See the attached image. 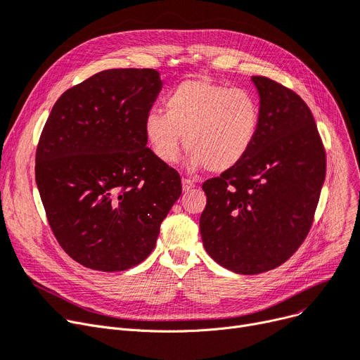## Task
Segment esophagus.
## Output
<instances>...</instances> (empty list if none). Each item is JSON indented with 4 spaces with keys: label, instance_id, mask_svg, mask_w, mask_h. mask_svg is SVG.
Returning <instances> with one entry per match:
<instances>
[{
    "label": "esophagus",
    "instance_id": "34e87169",
    "mask_svg": "<svg viewBox=\"0 0 360 360\" xmlns=\"http://www.w3.org/2000/svg\"><path fill=\"white\" fill-rule=\"evenodd\" d=\"M194 187H195L194 181H191V179H188V178H182V188H184V191H190V190H193Z\"/></svg>",
    "mask_w": 360,
    "mask_h": 360
}]
</instances>
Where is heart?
Listing matches in <instances>:
<instances>
[{
  "label": "heart",
  "mask_w": 360,
  "mask_h": 360,
  "mask_svg": "<svg viewBox=\"0 0 360 360\" xmlns=\"http://www.w3.org/2000/svg\"><path fill=\"white\" fill-rule=\"evenodd\" d=\"M261 110L246 90L209 79H185L165 99V114L145 117V136L165 163L176 162L182 138L190 166L219 173L238 165L258 135Z\"/></svg>",
  "instance_id": "heart-1"
}]
</instances>
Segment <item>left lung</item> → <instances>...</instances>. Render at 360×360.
I'll use <instances>...</instances> for the list:
<instances>
[{"label":"left lung","mask_w":360,"mask_h":360,"mask_svg":"<svg viewBox=\"0 0 360 360\" xmlns=\"http://www.w3.org/2000/svg\"><path fill=\"white\" fill-rule=\"evenodd\" d=\"M261 122L240 163L203 182L205 249L238 274L273 270L309 236L326 175V151L314 117L300 95L262 75Z\"/></svg>","instance_id":"left-lung-1"}]
</instances>
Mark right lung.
I'll return each instance as SVG.
<instances>
[{"label": "right lung", "mask_w": 360, "mask_h": 360, "mask_svg": "<svg viewBox=\"0 0 360 360\" xmlns=\"http://www.w3.org/2000/svg\"><path fill=\"white\" fill-rule=\"evenodd\" d=\"M162 82L151 68L105 70L62 93L43 127L35 181L50 229L74 261L123 271L148 257L181 193L146 146Z\"/></svg>", "instance_id": "1"}]
</instances>
